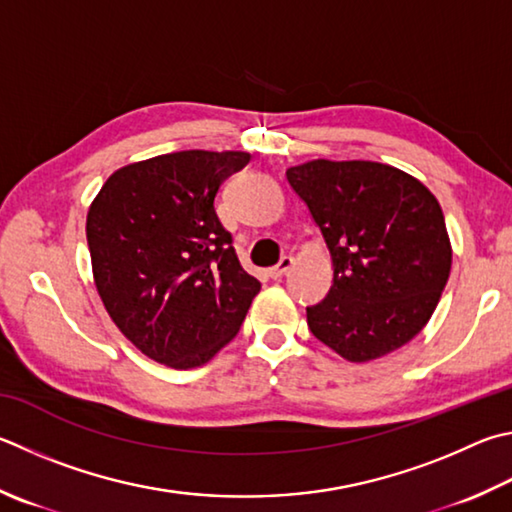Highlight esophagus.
Returning a JSON list of instances; mask_svg holds the SVG:
<instances>
[{"label": "esophagus", "mask_w": 512, "mask_h": 512, "mask_svg": "<svg viewBox=\"0 0 512 512\" xmlns=\"http://www.w3.org/2000/svg\"><path fill=\"white\" fill-rule=\"evenodd\" d=\"M293 264H295L293 257H288V255L282 257L280 264L273 266V268H268V277H273V280H280V277H284L288 271H291Z\"/></svg>", "instance_id": "obj_1"}]
</instances>
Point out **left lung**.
Returning <instances> with one entry per match:
<instances>
[{"mask_svg":"<svg viewBox=\"0 0 512 512\" xmlns=\"http://www.w3.org/2000/svg\"><path fill=\"white\" fill-rule=\"evenodd\" d=\"M329 248L333 284L306 309L315 338L349 362L407 345L452 268L443 210L416 176L376 161L315 159L286 170Z\"/></svg>","mask_w":512,"mask_h":512,"instance_id":"obj_1","label":"left lung"}]
</instances>
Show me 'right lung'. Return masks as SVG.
I'll use <instances>...</instances> for the list:
<instances>
[{"instance_id": "1", "label": "right lung", "mask_w": 512, "mask_h": 512, "mask_svg": "<svg viewBox=\"0 0 512 512\" xmlns=\"http://www.w3.org/2000/svg\"><path fill=\"white\" fill-rule=\"evenodd\" d=\"M248 152L185 150L120 167L87 212L94 284L109 318L147 358L206 365L237 336L259 293L215 194Z\"/></svg>"}]
</instances>
